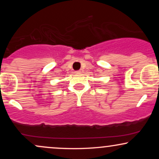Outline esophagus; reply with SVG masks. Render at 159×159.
<instances>
[{"mask_svg":"<svg viewBox=\"0 0 159 159\" xmlns=\"http://www.w3.org/2000/svg\"><path fill=\"white\" fill-rule=\"evenodd\" d=\"M82 72H83V69H80V70H78V71H76V72H78V73H81Z\"/></svg>","mask_w":159,"mask_h":159,"instance_id":"esophagus-1","label":"esophagus"}]
</instances>
